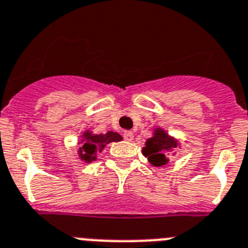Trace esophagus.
I'll use <instances>...</instances> for the list:
<instances>
[{
  "mask_svg": "<svg viewBox=\"0 0 248 248\" xmlns=\"http://www.w3.org/2000/svg\"><path fill=\"white\" fill-rule=\"evenodd\" d=\"M124 139L126 140V141H132V140H133V133L130 132V131H127V132L124 133Z\"/></svg>",
  "mask_w": 248,
  "mask_h": 248,
  "instance_id": "obj_1",
  "label": "esophagus"
}]
</instances>
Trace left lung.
Here are the masks:
<instances>
[{
    "label": "left lung",
    "instance_id": "left-lung-1",
    "mask_svg": "<svg viewBox=\"0 0 248 248\" xmlns=\"http://www.w3.org/2000/svg\"><path fill=\"white\" fill-rule=\"evenodd\" d=\"M177 147V142L167 135L163 130L157 128L155 131L154 137H151L146 141L145 147L142 150V154L145 155L151 163L156 167L167 165L170 157L167 156L171 148Z\"/></svg>",
    "mask_w": 248,
    "mask_h": 248
}]
</instances>
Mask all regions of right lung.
Instances as JSON below:
<instances>
[{
	"label": "right lung",
	"mask_w": 248,
	"mask_h": 248,
	"mask_svg": "<svg viewBox=\"0 0 248 248\" xmlns=\"http://www.w3.org/2000/svg\"><path fill=\"white\" fill-rule=\"evenodd\" d=\"M122 137L118 135L117 132H109L105 133V135H92L91 132L83 133V140L81 141L82 146L79 147V157L82 158L85 162H92L97 158V154L103 150V147L107 143L111 142H118L121 141Z\"/></svg>",
	"instance_id": "add662e5"
}]
</instances>
